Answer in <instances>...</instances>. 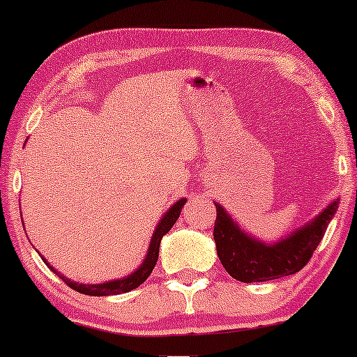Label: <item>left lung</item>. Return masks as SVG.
Instances as JSON below:
<instances>
[{
  "instance_id": "8db88e82",
  "label": "left lung",
  "mask_w": 357,
  "mask_h": 357,
  "mask_svg": "<svg viewBox=\"0 0 357 357\" xmlns=\"http://www.w3.org/2000/svg\"><path fill=\"white\" fill-rule=\"evenodd\" d=\"M214 204L218 216L213 236L224 270L237 281L261 282L294 275L309 263L338 209L340 199H333L314 219L273 243L250 236L221 204Z\"/></svg>"
}]
</instances>
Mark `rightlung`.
<instances>
[{"label":"right lung","instance_id":"obj_1","mask_svg":"<svg viewBox=\"0 0 357 357\" xmlns=\"http://www.w3.org/2000/svg\"><path fill=\"white\" fill-rule=\"evenodd\" d=\"M185 203H187V198H180L177 203H174L172 206H170L167 211L164 213V216L160 218L159 224L154 229L153 237H151V242H149V247H148V253H146L143 263H141V265L136 268L133 273H130V275L125 276V278H120V280L97 282V284H82V282H76V281L68 280V278L63 276L60 271L55 270V268H53L50 263H47V260L43 257H42V260L45 261L47 266L50 268V270L55 273L58 278H61V280L65 281L66 284L71 287V289L81 292V294H86V296H116V294H123V292H130V291L136 289V287H138L139 284H143V282L149 278L151 273H153L155 263H158V258H159L160 241H162V237L165 236V234H167L170 229H172L175 221H177L178 216H180V211H182Z\"/></svg>","mask_w":357,"mask_h":357}]
</instances>
